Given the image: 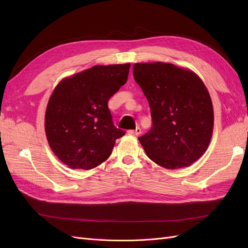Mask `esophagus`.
<instances>
[{
  "mask_svg": "<svg viewBox=\"0 0 248 248\" xmlns=\"http://www.w3.org/2000/svg\"><path fill=\"white\" fill-rule=\"evenodd\" d=\"M128 133H129V134H132V136H140V134L141 133V130H140V127H137L136 129H131V130H129V131H128Z\"/></svg>",
  "mask_w": 248,
  "mask_h": 248,
  "instance_id": "obj_1",
  "label": "esophagus"
}]
</instances>
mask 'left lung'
Segmentation results:
<instances>
[{
	"mask_svg": "<svg viewBox=\"0 0 248 248\" xmlns=\"http://www.w3.org/2000/svg\"><path fill=\"white\" fill-rule=\"evenodd\" d=\"M133 78L147 97L152 127L139 138L148 157L176 170L205 153L213 131L212 101L193 72L169 63L133 65Z\"/></svg>",
	"mask_w": 248,
	"mask_h": 248,
	"instance_id": "left-lung-1",
	"label": "left lung"
}]
</instances>
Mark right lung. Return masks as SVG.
Instances as JSON below:
<instances>
[{"instance_id":"right-lung-1","label":"right lung","mask_w":248,"mask_h":248,"mask_svg":"<svg viewBox=\"0 0 248 248\" xmlns=\"http://www.w3.org/2000/svg\"><path fill=\"white\" fill-rule=\"evenodd\" d=\"M130 64L94 66L62 80L46 112L48 144L71 169L91 170L107 160L125 131L114 125L108 102L128 78Z\"/></svg>"}]
</instances>
